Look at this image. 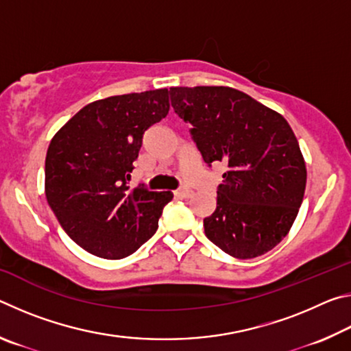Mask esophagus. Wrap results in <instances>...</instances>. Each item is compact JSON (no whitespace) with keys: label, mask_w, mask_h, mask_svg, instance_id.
Segmentation results:
<instances>
[{"label":"esophagus","mask_w":351,"mask_h":351,"mask_svg":"<svg viewBox=\"0 0 351 351\" xmlns=\"http://www.w3.org/2000/svg\"><path fill=\"white\" fill-rule=\"evenodd\" d=\"M192 190H189V189H178V190H175V197L176 198H181V199H184V198H190L192 197Z\"/></svg>","instance_id":"esophagus-1"}]
</instances>
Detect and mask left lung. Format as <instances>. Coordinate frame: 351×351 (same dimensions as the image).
<instances>
[{"label": "left lung", "instance_id": "obj_1", "mask_svg": "<svg viewBox=\"0 0 351 351\" xmlns=\"http://www.w3.org/2000/svg\"><path fill=\"white\" fill-rule=\"evenodd\" d=\"M169 93L203 161L228 165L217 209L204 218L206 237L235 258L271 251L289 232L305 193V161L289 123L234 88Z\"/></svg>", "mask_w": 351, "mask_h": 351}]
</instances>
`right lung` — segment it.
<instances>
[{
  "label": "right lung",
  "instance_id": "right-lung-1",
  "mask_svg": "<svg viewBox=\"0 0 351 351\" xmlns=\"http://www.w3.org/2000/svg\"><path fill=\"white\" fill-rule=\"evenodd\" d=\"M169 91L112 96L83 106L52 138L45 164L47 204L69 239L117 260L152 239L171 192L130 189L145 130L169 114Z\"/></svg>",
  "mask_w": 351,
  "mask_h": 351
}]
</instances>
